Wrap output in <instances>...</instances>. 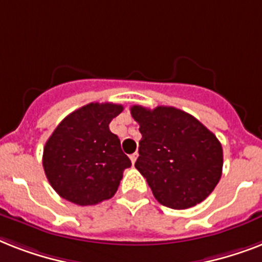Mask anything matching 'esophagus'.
I'll list each match as a JSON object with an SVG mask.
<instances>
[{
	"mask_svg": "<svg viewBox=\"0 0 262 262\" xmlns=\"http://www.w3.org/2000/svg\"><path fill=\"white\" fill-rule=\"evenodd\" d=\"M137 156H139V155H137L136 152H135V154H132V155H130V160H132V163H133V164L136 163V160H137Z\"/></svg>",
	"mask_w": 262,
	"mask_h": 262,
	"instance_id": "esophagus-1",
	"label": "esophagus"
}]
</instances>
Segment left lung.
I'll list each match as a JSON object with an SVG mask.
<instances>
[{
    "label": "left lung",
    "instance_id": "8db88e82",
    "mask_svg": "<svg viewBox=\"0 0 262 262\" xmlns=\"http://www.w3.org/2000/svg\"><path fill=\"white\" fill-rule=\"evenodd\" d=\"M141 141L135 167L155 199L172 209H187L207 199L223 168L222 144L199 119L175 107H130Z\"/></svg>",
    "mask_w": 262,
    "mask_h": 262
}]
</instances>
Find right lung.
<instances>
[{"label":"right lung","instance_id":"1","mask_svg":"<svg viewBox=\"0 0 262 262\" xmlns=\"http://www.w3.org/2000/svg\"><path fill=\"white\" fill-rule=\"evenodd\" d=\"M122 110L114 103H90L65 117L49 137L43 168L62 199L84 207L115 194L123 170L132 166L108 127Z\"/></svg>","mask_w":262,"mask_h":262}]
</instances>
